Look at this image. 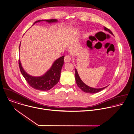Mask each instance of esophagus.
I'll use <instances>...</instances> for the list:
<instances>
[{
    "mask_svg": "<svg viewBox=\"0 0 134 134\" xmlns=\"http://www.w3.org/2000/svg\"><path fill=\"white\" fill-rule=\"evenodd\" d=\"M71 59H70V56H68V55H66L64 57V62L65 63H67V62H69L70 61Z\"/></svg>",
    "mask_w": 134,
    "mask_h": 134,
    "instance_id": "1",
    "label": "esophagus"
}]
</instances>
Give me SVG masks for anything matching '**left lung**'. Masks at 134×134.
<instances>
[{"instance_id": "left-lung-1", "label": "left lung", "mask_w": 134, "mask_h": 134, "mask_svg": "<svg viewBox=\"0 0 134 134\" xmlns=\"http://www.w3.org/2000/svg\"><path fill=\"white\" fill-rule=\"evenodd\" d=\"M104 29L105 31L108 32L109 33H110V34H111L112 35H113V33L112 32V31L107 28L106 27L104 26ZM75 72H76V74H75V76H76V83H77V86L83 91H84L85 92H86V93H97L98 92H100L101 91V90L104 89L105 88L107 87H105L104 88H91L90 87H89L87 85H86L82 80L81 79H80L79 75H78V71L77 70V69H75Z\"/></svg>"}]
</instances>
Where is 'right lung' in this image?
I'll use <instances>...</instances> for the list:
<instances>
[{
  "label": "right lung",
  "instance_id": "right-lung-1",
  "mask_svg": "<svg viewBox=\"0 0 134 134\" xmlns=\"http://www.w3.org/2000/svg\"><path fill=\"white\" fill-rule=\"evenodd\" d=\"M43 21H45L48 23L57 22V20L56 19L40 20L35 21L33 25H34L35 23ZM20 47V44L19 48ZM64 56H63L56 59L53 64L51 68L44 75L40 77H33L27 74L23 69L19 59V65L20 70L26 82L32 88L40 91H47L55 86L59 80L60 77V72L64 65Z\"/></svg>",
  "mask_w": 134,
  "mask_h": 134
}]
</instances>
